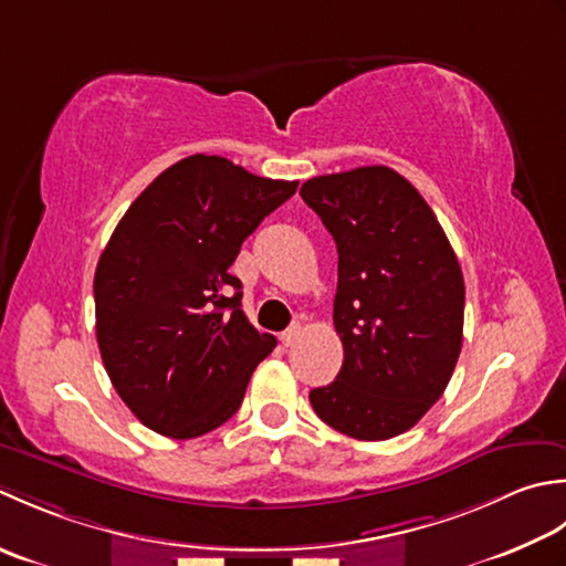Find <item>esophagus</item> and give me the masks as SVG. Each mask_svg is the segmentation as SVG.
I'll return each mask as SVG.
<instances>
[{"label":"esophagus","mask_w":566,"mask_h":566,"mask_svg":"<svg viewBox=\"0 0 566 566\" xmlns=\"http://www.w3.org/2000/svg\"><path fill=\"white\" fill-rule=\"evenodd\" d=\"M300 334H303V327H300L295 322V325H291L285 332H281V342L285 344V347H293V344L300 339Z\"/></svg>","instance_id":"esophagus-1"}]
</instances>
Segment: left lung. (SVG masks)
Returning a JSON list of instances; mask_svg holds the SVG:
<instances>
[{"label": "left lung", "instance_id": "left-lung-1", "mask_svg": "<svg viewBox=\"0 0 566 566\" xmlns=\"http://www.w3.org/2000/svg\"><path fill=\"white\" fill-rule=\"evenodd\" d=\"M300 195L339 253L334 329L344 361L329 386L310 390V402L342 434L390 440L440 400L454 374L464 332L457 253L394 168L317 176Z\"/></svg>", "mask_w": 566, "mask_h": 566}]
</instances>
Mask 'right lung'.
<instances>
[{
	"mask_svg": "<svg viewBox=\"0 0 566 566\" xmlns=\"http://www.w3.org/2000/svg\"><path fill=\"white\" fill-rule=\"evenodd\" d=\"M295 188L195 154L160 172L114 229L95 271L97 344L146 428L192 440L239 410L275 337L241 313L229 266Z\"/></svg>",
	"mask_w": 566,
	"mask_h": 566,
	"instance_id": "1",
	"label": "right lung"
}]
</instances>
